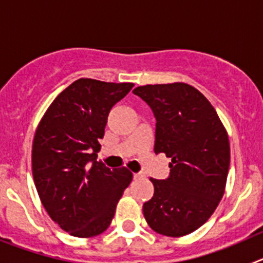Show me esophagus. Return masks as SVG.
<instances>
[{"label": "esophagus", "instance_id": "34e87169", "mask_svg": "<svg viewBox=\"0 0 263 263\" xmlns=\"http://www.w3.org/2000/svg\"><path fill=\"white\" fill-rule=\"evenodd\" d=\"M133 176H134V179H141V178H143V174L142 173H134Z\"/></svg>", "mask_w": 263, "mask_h": 263}]
</instances>
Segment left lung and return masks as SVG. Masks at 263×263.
<instances>
[{
	"mask_svg": "<svg viewBox=\"0 0 263 263\" xmlns=\"http://www.w3.org/2000/svg\"><path fill=\"white\" fill-rule=\"evenodd\" d=\"M155 121V154L171 158L168 178L150 179L154 195L143 216L157 233L180 237L200 228L224 195L231 148L215 108L184 83L137 87Z\"/></svg>",
	"mask_w": 263,
	"mask_h": 263,
	"instance_id": "obj_1",
	"label": "left lung"
}]
</instances>
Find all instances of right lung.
<instances>
[{
  "instance_id": "right-lung-1",
  "label": "right lung",
  "mask_w": 263,
  "mask_h": 263,
  "mask_svg": "<svg viewBox=\"0 0 263 263\" xmlns=\"http://www.w3.org/2000/svg\"><path fill=\"white\" fill-rule=\"evenodd\" d=\"M133 83L79 79L53 100L32 142V176L41 201L63 231L103 233L133 174L97 162L109 111Z\"/></svg>"
}]
</instances>
